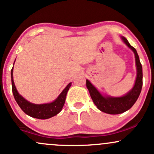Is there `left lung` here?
<instances>
[{
  "label": "left lung",
  "mask_w": 154,
  "mask_h": 154,
  "mask_svg": "<svg viewBox=\"0 0 154 154\" xmlns=\"http://www.w3.org/2000/svg\"><path fill=\"white\" fill-rule=\"evenodd\" d=\"M121 38L124 43L134 53L137 66V78L133 88L126 95L121 97L104 96L91 83L90 81L86 80V86L88 89L91 99L95 105L99 110L112 115L121 114L127 111L132 107L139 97L143 86V68L137 50L132 46H131L125 37H121Z\"/></svg>",
  "instance_id": "left-lung-1"
}]
</instances>
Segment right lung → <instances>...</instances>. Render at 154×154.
<instances>
[{
  "instance_id": "right-lung-1",
  "label": "right lung",
  "mask_w": 154,
  "mask_h": 154,
  "mask_svg": "<svg viewBox=\"0 0 154 154\" xmlns=\"http://www.w3.org/2000/svg\"><path fill=\"white\" fill-rule=\"evenodd\" d=\"M11 85H12V92L14 97L16 100L17 103L22 110L28 116L38 119H47L56 116L58 113L61 111L63 108L64 103H65L66 96L67 92H68L69 88H70L72 83H69L68 85L64 88V90L60 93L58 97L55 99L54 102L47 104H36L30 103L25 99L17 91L15 87L14 80H13V68L11 69Z\"/></svg>"
}]
</instances>
